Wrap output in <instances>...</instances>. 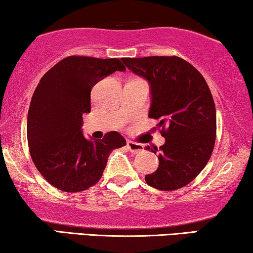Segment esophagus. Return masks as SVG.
I'll return each instance as SVG.
<instances>
[{"label":"esophagus","mask_w":253,"mask_h":253,"mask_svg":"<svg viewBox=\"0 0 253 253\" xmlns=\"http://www.w3.org/2000/svg\"><path fill=\"white\" fill-rule=\"evenodd\" d=\"M126 147L127 150L132 153H140V152L144 151V145L138 144V143H133V141H126Z\"/></svg>","instance_id":"esophagus-1"}]
</instances>
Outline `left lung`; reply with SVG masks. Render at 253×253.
Instances as JSON below:
<instances>
[{
    "instance_id": "1",
    "label": "left lung",
    "mask_w": 253,
    "mask_h": 253,
    "mask_svg": "<svg viewBox=\"0 0 253 253\" xmlns=\"http://www.w3.org/2000/svg\"><path fill=\"white\" fill-rule=\"evenodd\" d=\"M133 74L150 84L148 117L159 121L165 144L159 148V167L145 176L148 185L170 191L189 184L205 168L215 144L216 113L202 74L177 56L123 58Z\"/></svg>"
}]
</instances>
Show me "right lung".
Segmentation results:
<instances>
[{
  "instance_id": "right-lung-1",
  "label": "right lung",
  "mask_w": 253,
  "mask_h": 253,
  "mask_svg": "<svg viewBox=\"0 0 253 253\" xmlns=\"http://www.w3.org/2000/svg\"><path fill=\"white\" fill-rule=\"evenodd\" d=\"M115 71H126L119 58L69 56L40 79L27 115V141L32 160L48 183L65 192H79L101 178L113 150L126 139L112 131L102 140L86 139L83 115L91 112V91Z\"/></svg>"
}]
</instances>
